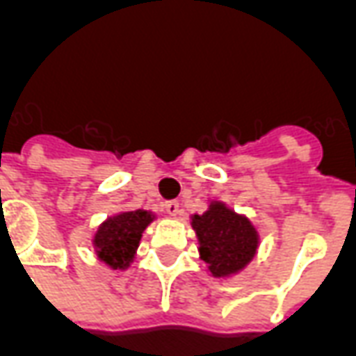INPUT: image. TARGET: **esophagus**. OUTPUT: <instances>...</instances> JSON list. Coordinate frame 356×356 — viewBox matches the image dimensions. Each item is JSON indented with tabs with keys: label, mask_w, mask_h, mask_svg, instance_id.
<instances>
[{
	"label": "esophagus",
	"mask_w": 356,
	"mask_h": 356,
	"mask_svg": "<svg viewBox=\"0 0 356 356\" xmlns=\"http://www.w3.org/2000/svg\"><path fill=\"white\" fill-rule=\"evenodd\" d=\"M165 211L170 213L171 217H175L181 213V204H179L177 200H170V202H165Z\"/></svg>",
	"instance_id": "1"
}]
</instances>
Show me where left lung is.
I'll return each instance as SVG.
<instances>
[{
	"instance_id": "obj_1",
	"label": "left lung",
	"mask_w": 356,
	"mask_h": 356,
	"mask_svg": "<svg viewBox=\"0 0 356 356\" xmlns=\"http://www.w3.org/2000/svg\"><path fill=\"white\" fill-rule=\"evenodd\" d=\"M200 259L216 278L238 275L252 263L259 248V232L242 213L225 202L211 200L208 209L191 217Z\"/></svg>"
}]
</instances>
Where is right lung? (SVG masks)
<instances>
[{"label":"right lung","mask_w":356,"mask_h":356,"mask_svg":"<svg viewBox=\"0 0 356 356\" xmlns=\"http://www.w3.org/2000/svg\"><path fill=\"white\" fill-rule=\"evenodd\" d=\"M156 216L147 209L120 211L99 225L93 234L97 259L112 270H125L137 255L140 236Z\"/></svg>","instance_id":"right-lung-1"}]
</instances>
